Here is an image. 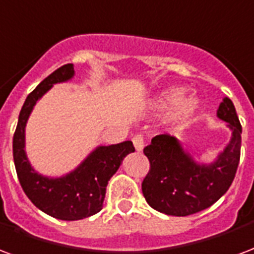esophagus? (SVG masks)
I'll use <instances>...</instances> for the list:
<instances>
[{"label":"esophagus","instance_id":"34e87169","mask_svg":"<svg viewBox=\"0 0 254 254\" xmlns=\"http://www.w3.org/2000/svg\"><path fill=\"white\" fill-rule=\"evenodd\" d=\"M132 141L134 148H136V151L141 152L142 148H144V144H145V141H144V137H142L141 134H136V136L132 138Z\"/></svg>","mask_w":254,"mask_h":254}]
</instances>
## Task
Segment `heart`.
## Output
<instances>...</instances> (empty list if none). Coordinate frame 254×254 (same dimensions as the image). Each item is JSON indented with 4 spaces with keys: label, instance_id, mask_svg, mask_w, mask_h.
Wrapping results in <instances>:
<instances>
[{
    "label": "heart",
    "instance_id": "1",
    "mask_svg": "<svg viewBox=\"0 0 254 254\" xmlns=\"http://www.w3.org/2000/svg\"><path fill=\"white\" fill-rule=\"evenodd\" d=\"M182 94H183V91L180 89L171 90V91L163 95L160 103L163 106H171V105H174L182 97ZM194 109L195 102L192 99H182L176 105V116L178 117H187V116H190L191 113L194 112Z\"/></svg>",
    "mask_w": 254,
    "mask_h": 254
}]
</instances>
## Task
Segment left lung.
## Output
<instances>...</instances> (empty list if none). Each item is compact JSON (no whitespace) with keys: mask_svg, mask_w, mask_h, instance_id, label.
Returning a JSON list of instances; mask_svg holds the SVG:
<instances>
[{"mask_svg":"<svg viewBox=\"0 0 254 254\" xmlns=\"http://www.w3.org/2000/svg\"><path fill=\"white\" fill-rule=\"evenodd\" d=\"M217 116L229 124L233 136L213 164H196L178 140L167 133L155 136L144 148L149 171L141 189L152 208L167 215L186 217L210 207L229 190L240 163L242 127L229 98L219 105Z\"/></svg>","mask_w":254,"mask_h":254,"instance_id":"1","label":"left lung"}]
</instances>
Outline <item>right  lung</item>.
I'll return each instance as SVG.
<instances>
[{"mask_svg": "<svg viewBox=\"0 0 254 254\" xmlns=\"http://www.w3.org/2000/svg\"><path fill=\"white\" fill-rule=\"evenodd\" d=\"M72 75L74 65H62L28 95L13 136V159L24 192L41 211L63 221H78L101 211L108 182L117 172L124 157L134 152L132 141L99 146L74 172L59 179H48L33 171L24 151L28 117L43 94L55 83L71 79Z\"/></svg>", "mask_w": 254, "mask_h": 254, "instance_id": "add662e5", "label": "right lung"}]
</instances>
